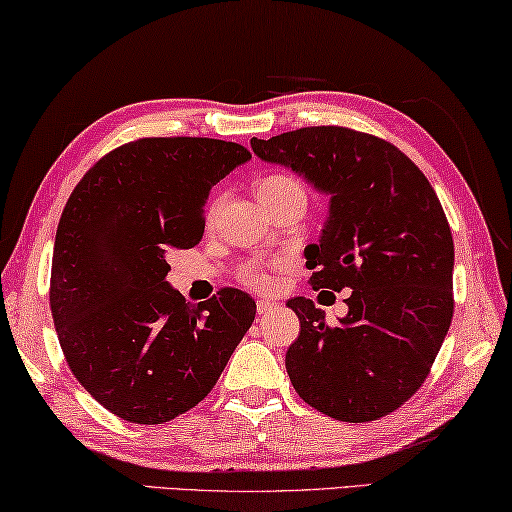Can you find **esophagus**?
Masks as SVG:
<instances>
[{"label":"esophagus","mask_w":512,"mask_h":512,"mask_svg":"<svg viewBox=\"0 0 512 512\" xmlns=\"http://www.w3.org/2000/svg\"><path fill=\"white\" fill-rule=\"evenodd\" d=\"M275 307H278V305H275L273 300H266V298L257 300V314H259V316H266V314H271V312L275 310Z\"/></svg>","instance_id":"34e87169"}]
</instances>
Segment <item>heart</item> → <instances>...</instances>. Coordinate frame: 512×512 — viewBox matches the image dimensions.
Masks as SVG:
<instances>
[{
	"label": "heart",
	"mask_w": 512,
	"mask_h": 512,
	"mask_svg": "<svg viewBox=\"0 0 512 512\" xmlns=\"http://www.w3.org/2000/svg\"><path fill=\"white\" fill-rule=\"evenodd\" d=\"M289 191H303V186H300L294 177H287V175H271V177H264L262 182L257 184V198L264 200V198H271V196H280V193H289ZM214 209V207H212ZM280 269V262H273V264H264V262H246L241 266V282L243 285L253 287V289H269L273 285V271Z\"/></svg>",
	"instance_id": "obj_1"
}]
</instances>
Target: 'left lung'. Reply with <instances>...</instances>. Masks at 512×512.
<instances>
[{
  "label": "left lung",
  "mask_w": 512,
  "mask_h": 512,
  "mask_svg": "<svg viewBox=\"0 0 512 512\" xmlns=\"http://www.w3.org/2000/svg\"><path fill=\"white\" fill-rule=\"evenodd\" d=\"M250 148L330 198L321 239L305 248L310 285L351 289L337 326L310 298L287 303L300 321L285 360L291 385L332 419L389 415L426 380L453 316V237L431 182L392 143L346 127Z\"/></svg>",
  "instance_id": "left-lung-1"
}]
</instances>
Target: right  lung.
Instances as JSON below:
<instances>
[{"label": "right lung", "instance_id": "add662e5", "mask_svg": "<svg viewBox=\"0 0 512 512\" xmlns=\"http://www.w3.org/2000/svg\"><path fill=\"white\" fill-rule=\"evenodd\" d=\"M250 161L239 143L139 139L81 177L54 239L50 307L68 367L132 424H164L212 392L255 321L221 289L193 305L166 282L168 255L205 232L209 191Z\"/></svg>", "mask_w": 512, "mask_h": 512}]
</instances>
